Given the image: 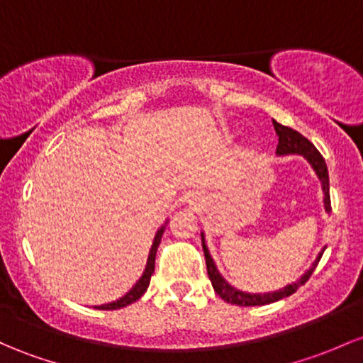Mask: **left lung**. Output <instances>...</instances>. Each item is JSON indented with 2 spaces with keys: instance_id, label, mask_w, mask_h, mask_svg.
Instances as JSON below:
<instances>
[{
  "instance_id": "1",
  "label": "left lung",
  "mask_w": 363,
  "mask_h": 363,
  "mask_svg": "<svg viewBox=\"0 0 363 363\" xmlns=\"http://www.w3.org/2000/svg\"><path fill=\"white\" fill-rule=\"evenodd\" d=\"M274 129H276V134L279 138V145H277V157H284V155H301L306 162L310 163V167L313 169V172L317 174L318 181L322 184V193H324V208L325 212L330 213V196H329V174H328V165H325V160L322 158V155L318 153L315 146L308 141L305 136H301L298 130L291 129V127L281 125V123L272 121ZM201 242H203V252H205V260H206V270H208V277L212 281V286L215 289V293L225 300L227 303L233 305H240V306H257V305H267V303H274V301L282 300V298L289 296L296 291L300 286H303L308 277L312 276V272L315 270V267L320 260L322 253H324L325 246L322 248V252L318 253V257L315 258L312 267L298 279L296 282H291V284L284 286L282 289H277V291L272 293H248V291H241L238 289L236 286H233L230 282H227L222 274L218 272L217 265H215L212 255L208 252V246L205 242V233H201Z\"/></svg>"
}]
</instances>
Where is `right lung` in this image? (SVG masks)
I'll use <instances>...</instances> for the list:
<instances>
[{
	"label": "right lung",
	"instance_id": "right-lung-1",
	"mask_svg": "<svg viewBox=\"0 0 363 363\" xmlns=\"http://www.w3.org/2000/svg\"><path fill=\"white\" fill-rule=\"evenodd\" d=\"M167 224H169V220H167L165 224H163L160 229L157 230V234H155V240H153V245H151V250H150V255H148V262H146V267H145V272H143V276L139 277V281L136 282V284H134L133 288L129 289V293H125L122 298L111 301V303L98 305V306H94V308H98V310H117V308H122V306L134 303V301L139 300V298L145 294V291L148 289V286H150V279L155 272V257H157L158 245H160L163 230H165Z\"/></svg>",
	"mask_w": 363,
	"mask_h": 363
}]
</instances>
